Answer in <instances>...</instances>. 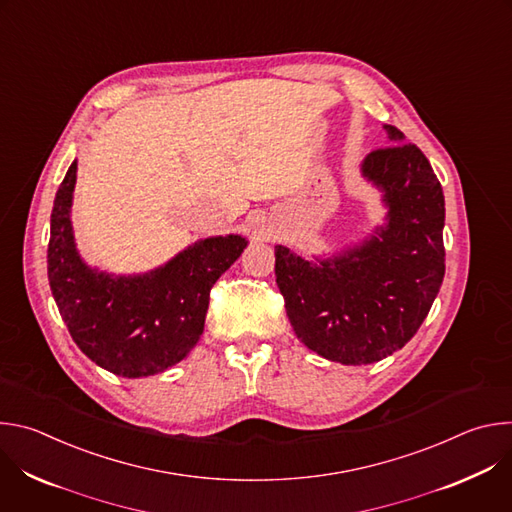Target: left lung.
I'll list each match as a JSON object with an SVG mask.
<instances>
[{"label": "left lung", "instance_id": "8db88e82", "mask_svg": "<svg viewBox=\"0 0 512 512\" xmlns=\"http://www.w3.org/2000/svg\"><path fill=\"white\" fill-rule=\"evenodd\" d=\"M389 148L360 176L381 192L383 225L332 255L306 259L275 245V281L296 336L340 364H371L403 348L446 273L442 184L423 152L385 125Z\"/></svg>", "mask_w": 512, "mask_h": 512}]
</instances>
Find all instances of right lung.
<instances>
[{
  "instance_id": "1",
  "label": "right lung",
  "mask_w": 512,
  "mask_h": 512,
  "mask_svg": "<svg viewBox=\"0 0 512 512\" xmlns=\"http://www.w3.org/2000/svg\"><path fill=\"white\" fill-rule=\"evenodd\" d=\"M77 160L70 164L50 214L48 281L77 346L101 369L139 379L184 360L204 332L210 287L243 253L241 235L208 237L156 269L115 275L85 263L70 208Z\"/></svg>"
}]
</instances>
